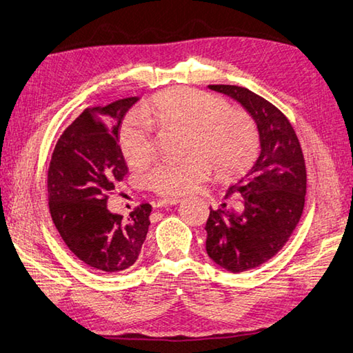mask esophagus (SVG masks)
<instances>
[{
  "instance_id": "esophagus-1",
  "label": "esophagus",
  "mask_w": 353,
  "mask_h": 353,
  "mask_svg": "<svg viewBox=\"0 0 353 353\" xmlns=\"http://www.w3.org/2000/svg\"><path fill=\"white\" fill-rule=\"evenodd\" d=\"M179 199L176 197H168V199H160V201L157 202V207H171V205H177Z\"/></svg>"
}]
</instances>
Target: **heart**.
<instances>
[{"label": "heart", "mask_w": 353, "mask_h": 353, "mask_svg": "<svg viewBox=\"0 0 353 353\" xmlns=\"http://www.w3.org/2000/svg\"><path fill=\"white\" fill-rule=\"evenodd\" d=\"M142 115L166 130L188 132L187 152L181 162H162L148 176L150 187L159 194L179 196L197 188L216 171L230 176L250 162L258 136L253 121L214 95L190 88L157 94L143 106ZM142 117H131L121 128L120 148L128 163L145 166L154 156L151 128Z\"/></svg>", "instance_id": "obj_1"}]
</instances>
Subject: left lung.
<instances>
[{
	"label": "left lung",
	"instance_id": "8db88e82",
	"mask_svg": "<svg viewBox=\"0 0 353 353\" xmlns=\"http://www.w3.org/2000/svg\"><path fill=\"white\" fill-rule=\"evenodd\" d=\"M241 103L258 126L256 162L228 188L219 210H210L207 253L232 273L272 259L290 238L305 202L307 174L299 140L285 115L247 88L210 85Z\"/></svg>",
	"mask_w": 353,
	"mask_h": 353
}]
</instances>
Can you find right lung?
<instances>
[{
  "label": "right lung",
  "mask_w": 353,
  "mask_h": 353,
  "mask_svg": "<svg viewBox=\"0 0 353 353\" xmlns=\"http://www.w3.org/2000/svg\"><path fill=\"white\" fill-rule=\"evenodd\" d=\"M137 100L83 111L61 134L48 171L49 211L61 239L86 265L106 273L126 270L137 261L150 227V203L128 219L106 205L128 172L119 128Z\"/></svg>",
  "instance_id": "add662e5"
}]
</instances>
